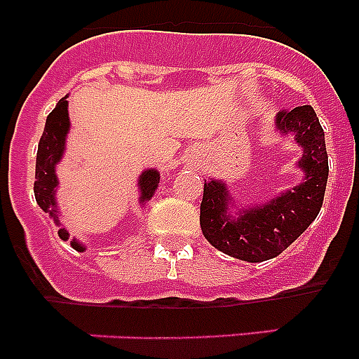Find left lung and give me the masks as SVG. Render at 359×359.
Returning a JSON list of instances; mask_svg holds the SVG:
<instances>
[{
  "label": "left lung",
  "instance_id": "8db88e82",
  "mask_svg": "<svg viewBox=\"0 0 359 359\" xmlns=\"http://www.w3.org/2000/svg\"><path fill=\"white\" fill-rule=\"evenodd\" d=\"M277 131L293 133L294 142L304 149L298 167L304 170V182L280 196L241 208L237 217L230 215L233 201L223 182H205L201 201L203 236L219 252L246 262H262L280 255L291 243L302 236L318 215L327 185L329 163L325 136L315 109L298 106L280 111L275 118Z\"/></svg>",
  "mask_w": 359,
  "mask_h": 359
}]
</instances>
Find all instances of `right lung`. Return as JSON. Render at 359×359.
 Returning a JSON list of instances; mask_svg holds the SVG:
<instances>
[{
	"label": "right lung",
	"instance_id": "obj_1",
	"mask_svg": "<svg viewBox=\"0 0 359 359\" xmlns=\"http://www.w3.org/2000/svg\"><path fill=\"white\" fill-rule=\"evenodd\" d=\"M69 131V116H68V100L61 98L55 109L52 111L46 118L43 136L39 140L36 158V183H34V194L36 201L44 212H48L53 217L55 224L59 223L57 217V199H55V187H57V174L55 165L62 160L66 147V135ZM160 183V172L156 169H147L140 174L138 187H140V203L149 201L154 196V190ZM59 237L62 241L69 239L68 230L59 228ZM72 246L77 252H84V246L77 239L72 241Z\"/></svg>",
	"mask_w": 359,
	"mask_h": 359
}]
</instances>
